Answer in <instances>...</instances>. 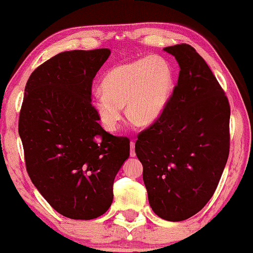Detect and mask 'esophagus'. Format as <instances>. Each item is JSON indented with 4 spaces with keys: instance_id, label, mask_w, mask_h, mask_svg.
<instances>
[{
    "instance_id": "1",
    "label": "esophagus",
    "mask_w": 253,
    "mask_h": 253,
    "mask_svg": "<svg viewBox=\"0 0 253 253\" xmlns=\"http://www.w3.org/2000/svg\"><path fill=\"white\" fill-rule=\"evenodd\" d=\"M130 156L134 158L135 156V142L130 141Z\"/></svg>"
}]
</instances>
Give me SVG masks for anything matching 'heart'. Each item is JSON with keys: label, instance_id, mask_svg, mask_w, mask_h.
<instances>
[{"label": "heart", "instance_id": "obj_1", "mask_svg": "<svg viewBox=\"0 0 253 253\" xmlns=\"http://www.w3.org/2000/svg\"><path fill=\"white\" fill-rule=\"evenodd\" d=\"M103 94L91 98V105L107 130L117 129L126 105L128 118L137 125H149L164 113L172 91L169 64L158 56L114 66L101 82Z\"/></svg>", "mask_w": 253, "mask_h": 253}]
</instances>
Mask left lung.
<instances>
[{"instance_id": "8db88e82", "label": "left lung", "mask_w": 253, "mask_h": 253, "mask_svg": "<svg viewBox=\"0 0 253 253\" xmlns=\"http://www.w3.org/2000/svg\"><path fill=\"white\" fill-rule=\"evenodd\" d=\"M164 50L180 66L177 84L164 113L137 135L135 153L153 211L180 222L203 209L218 185L229 156L230 105L193 46Z\"/></svg>"}]
</instances>
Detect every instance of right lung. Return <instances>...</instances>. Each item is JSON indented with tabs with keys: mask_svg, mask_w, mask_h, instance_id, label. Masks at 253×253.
Here are the masks:
<instances>
[{
	"mask_svg": "<svg viewBox=\"0 0 253 253\" xmlns=\"http://www.w3.org/2000/svg\"><path fill=\"white\" fill-rule=\"evenodd\" d=\"M108 49L73 50L46 60L29 77L18 133L29 177L57 212L71 219L104 215L129 140L98 123L91 105L95 75Z\"/></svg>",
	"mask_w": 253,
	"mask_h": 253,
	"instance_id": "1",
	"label": "right lung"
}]
</instances>
